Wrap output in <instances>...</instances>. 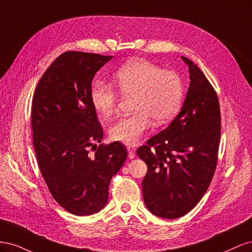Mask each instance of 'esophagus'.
<instances>
[{
  "instance_id": "esophagus-1",
  "label": "esophagus",
  "mask_w": 252,
  "mask_h": 252,
  "mask_svg": "<svg viewBox=\"0 0 252 252\" xmlns=\"http://www.w3.org/2000/svg\"><path fill=\"white\" fill-rule=\"evenodd\" d=\"M127 150H128V157H129V158H133L135 157V150L133 148H131V147H128Z\"/></svg>"
}]
</instances>
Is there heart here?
<instances>
[{
	"label": "heart",
	"mask_w": 252,
	"mask_h": 252,
	"mask_svg": "<svg viewBox=\"0 0 252 252\" xmlns=\"http://www.w3.org/2000/svg\"><path fill=\"white\" fill-rule=\"evenodd\" d=\"M121 95L133 96L131 116L123 117L109 130L113 141L134 145L151 126L163 125L174 118L184 100V84L178 72L163 69L144 59L128 61L113 74ZM94 109L104 119L116 110L118 94L109 84L95 81L90 89Z\"/></svg>",
	"instance_id": "obj_1"
}]
</instances>
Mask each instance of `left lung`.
Listing matches in <instances>:
<instances>
[{
    "label": "left lung",
    "mask_w": 252,
    "mask_h": 252,
    "mask_svg": "<svg viewBox=\"0 0 252 252\" xmlns=\"http://www.w3.org/2000/svg\"><path fill=\"white\" fill-rule=\"evenodd\" d=\"M182 59L190 73L182 110L136 150L148 168L142 182L145 205L164 219L185 216L200 202L216 172L220 146L218 94L200 68Z\"/></svg>",
    "instance_id": "8db88e82"
}]
</instances>
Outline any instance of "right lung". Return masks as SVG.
Returning <instances> with one entry per match:
<instances>
[{"label": "right lung", "instance_id": "1", "mask_svg": "<svg viewBox=\"0 0 252 252\" xmlns=\"http://www.w3.org/2000/svg\"><path fill=\"white\" fill-rule=\"evenodd\" d=\"M111 59L66 51L44 72L33 94L32 128L37 165L53 199L75 216L103 209L110 180L127 158L120 142L94 144L101 143L103 128L90 102L91 82Z\"/></svg>", "mask_w": 252, "mask_h": 252}]
</instances>
